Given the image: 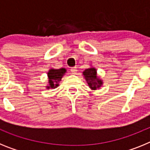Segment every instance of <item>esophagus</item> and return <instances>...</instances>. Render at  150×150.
Segmentation results:
<instances>
[{
  "label": "esophagus",
  "mask_w": 150,
  "mask_h": 150,
  "mask_svg": "<svg viewBox=\"0 0 150 150\" xmlns=\"http://www.w3.org/2000/svg\"><path fill=\"white\" fill-rule=\"evenodd\" d=\"M71 72L73 74H76L77 73V68L76 67H71Z\"/></svg>",
  "instance_id": "obj_1"
}]
</instances>
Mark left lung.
<instances>
[{
	"label": "left lung",
	"mask_w": 150,
	"mask_h": 150,
	"mask_svg": "<svg viewBox=\"0 0 150 150\" xmlns=\"http://www.w3.org/2000/svg\"><path fill=\"white\" fill-rule=\"evenodd\" d=\"M83 74L88 83V87L91 90H97L98 88H100L103 85V80L98 76L97 70L94 67L86 69L83 72Z\"/></svg>",
	"instance_id": "left-lung-1"
}]
</instances>
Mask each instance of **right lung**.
<instances>
[{"label": "right lung", "mask_w": 150, "mask_h": 150, "mask_svg": "<svg viewBox=\"0 0 150 150\" xmlns=\"http://www.w3.org/2000/svg\"><path fill=\"white\" fill-rule=\"evenodd\" d=\"M65 68L60 69H50V71L47 73L48 75V85L46 86V88H55L59 86V82L62 80V78L65 74Z\"/></svg>", "instance_id": "add662e5"}]
</instances>
